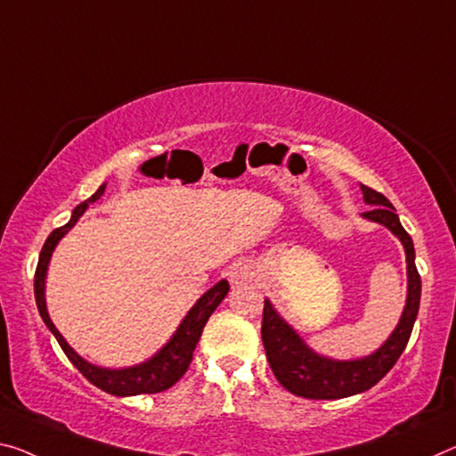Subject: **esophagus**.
I'll return each instance as SVG.
<instances>
[{"label": "esophagus", "instance_id": "esophagus-1", "mask_svg": "<svg viewBox=\"0 0 456 456\" xmlns=\"http://www.w3.org/2000/svg\"><path fill=\"white\" fill-rule=\"evenodd\" d=\"M229 278L233 284H248V281L256 280V270L251 264H235L231 267Z\"/></svg>", "mask_w": 456, "mask_h": 456}]
</instances>
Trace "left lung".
Instances as JSON below:
<instances>
[{
  "instance_id": "obj_1",
  "label": "left lung",
  "mask_w": 456,
  "mask_h": 456,
  "mask_svg": "<svg viewBox=\"0 0 456 456\" xmlns=\"http://www.w3.org/2000/svg\"><path fill=\"white\" fill-rule=\"evenodd\" d=\"M361 192H363L365 205H370L361 216L392 231L406 251V306L402 310L400 322L395 324L392 335L386 338L379 349L357 359H332L310 349L292 324L286 322L284 316L265 298L262 321L265 357L270 361L276 379L294 395L310 397V400H338V397L367 392L395 365L410 341L411 329H414L422 292L420 273H418L414 262V241L402 227L394 205L384 194L363 184H361Z\"/></svg>"
}]
</instances>
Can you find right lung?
Here are the masks:
<instances>
[{
  "mask_svg": "<svg viewBox=\"0 0 456 456\" xmlns=\"http://www.w3.org/2000/svg\"><path fill=\"white\" fill-rule=\"evenodd\" d=\"M103 192H105V184H101L91 199H86L85 202H81V205L72 208V215L67 225L54 229L53 233L48 235L45 248L40 251L38 267H36V276H34L36 305H38V313L42 316V321H45L48 330L53 332L56 341H59L64 355L69 357L70 363L75 365L93 386H97L99 389H103V392L111 395H119V397L164 392V389L175 386L176 381L186 373V370H189L194 346L199 343L202 329H205L208 316L215 313V308L219 306L221 300L227 296L229 281L219 280L213 288H208V290L202 294L197 302H194V306L186 313L184 319L180 321L178 329L175 330V335L168 338V343H166L162 349H158L150 359L142 361V363L111 370V367L95 365L78 355V353L72 349L67 341H64V337L61 335L59 329L54 327V322L48 314L46 273H48V265H50V259H53V251L56 249V245H59L62 237L77 225V221L85 215L89 205H93V202L103 197Z\"/></svg>",
  "mask_w": 456,
  "mask_h": 456,
  "instance_id": "add662e5",
  "label": "right lung"
}]
</instances>
